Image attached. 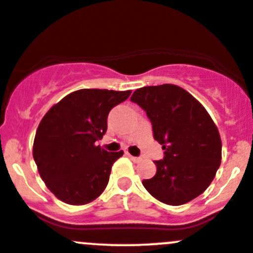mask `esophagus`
I'll return each mask as SVG.
<instances>
[{"instance_id":"34e87169","label":"esophagus","mask_w":253,"mask_h":253,"mask_svg":"<svg viewBox=\"0 0 253 253\" xmlns=\"http://www.w3.org/2000/svg\"><path fill=\"white\" fill-rule=\"evenodd\" d=\"M130 157V160L132 161V162H135V163H137V162H141V160L142 158L141 157H135V156H131V155H127Z\"/></svg>"}]
</instances>
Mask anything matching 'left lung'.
<instances>
[{
	"instance_id": "8db88e82",
	"label": "left lung",
	"mask_w": 253,
	"mask_h": 253,
	"mask_svg": "<svg viewBox=\"0 0 253 253\" xmlns=\"http://www.w3.org/2000/svg\"><path fill=\"white\" fill-rule=\"evenodd\" d=\"M130 100L147 114L153 137L165 157L155 161V176L142 180L155 199L184 205L202 194L222 160L219 131L204 106L180 86L163 84L137 88Z\"/></svg>"
}]
</instances>
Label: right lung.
Masks as SVG:
<instances>
[{"label": "right lung", "instance_id": "add662e5", "mask_svg": "<svg viewBox=\"0 0 253 253\" xmlns=\"http://www.w3.org/2000/svg\"><path fill=\"white\" fill-rule=\"evenodd\" d=\"M131 91L82 88L52 106L39 124L33 156L49 191L68 205L97 199L107 186L113 163L123 151L95 144L107 131L108 113Z\"/></svg>", "mask_w": 253, "mask_h": 253}]
</instances>
